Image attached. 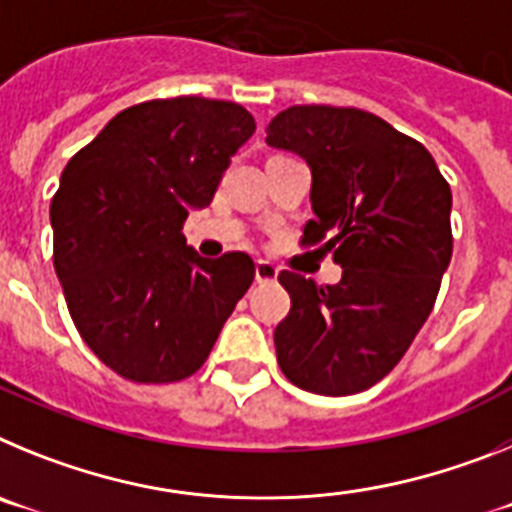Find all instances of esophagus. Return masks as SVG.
I'll return each instance as SVG.
<instances>
[{
  "mask_svg": "<svg viewBox=\"0 0 512 512\" xmlns=\"http://www.w3.org/2000/svg\"><path fill=\"white\" fill-rule=\"evenodd\" d=\"M279 277V269L269 261H256V282H274Z\"/></svg>",
  "mask_w": 512,
  "mask_h": 512,
  "instance_id": "34e87169",
  "label": "esophagus"
}]
</instances>
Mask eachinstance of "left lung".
<instances>
[{
	"mask_svg": "<svg viewBox=\"0 0 512 512\" xmlns=\"http://www.w3.org/2000/svg\"><path fill=\"white\" fill-rule=\"evenodd\" d=\"M266 143L310 166L307 246L333 253L338 284L282 271L292 310L274 330L284 377L356 395L395 369L428 320L451 261V189L418 140L356 107L279 112Z\"/></svg>",
	"mask_w": 512,
	"mask_h": 512,
	"instance_id": "obj_1",
	"label": "left lung"
}]
</instances>
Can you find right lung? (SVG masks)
Here are the masks:
<instances>
[{
    "label": "right lung",
    "instance_id": "add662e5",
    "mask_svg": "<svg viewBox=\"0 0 512 512\" xmlns=\"http://www.w3.org/2000/svg\"><path fill=\"white\" fill-rule=\"evenodd\" d=\"M256 130L220 99L135 104L71 158L51 202L53 266L84 343L130 382L187 379L253 282L248 253L205 259L182 225Z\"/></svg>",
    "mask_w": 512,
    "mask_h": 512
}]
</instances>
